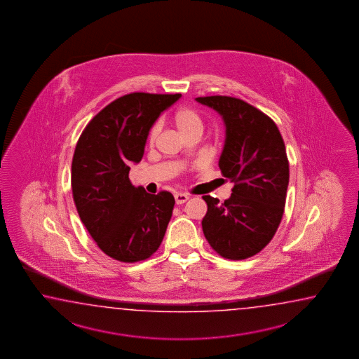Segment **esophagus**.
Masks as SVG:
<instances>
[{
    "mask_svg": "<svg viewBox=\"0 0 359 359\" xmlns=\"http://www.w3.org/2000/svg\"><path fill=\"white\" fill-rule=\"evenodd\" d=\"M175 198H176L177 205H181V204H184L189 200V196L186 194H176Z\"/></svg>",
    "mask_w": 359,
    "mask_h": 359,
    "instance_id": "1",
    "label": "esophagus"
}]
</instances>
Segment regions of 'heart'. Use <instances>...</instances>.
<instances>
[{
  "label": "heart",
  "instance_id": "heart-1",
  "mask_svg": "<svg viewBox=\"0 0 359 359\" xmlns=\"http://www.w3.org/2000/svg\"><path fill=\"white\" fill-rule=\"evenodd\" d=\"M175 123L183 136H187L191 132H195V130H203L204 127L201 115L194 107H181L180 110H177L175 114ZM158 133H159V124H155L150 130L149 141L154 142Z\"/></svg>",
  "mask_w": 359,
  "mask_h": 359
}]
</instances>
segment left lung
Wrapping results in <instances>:
<instances>
[{
  "label": "left lung",
  "mask_w": 359,
  "mask_h": 359,
  "mask_svg": "<svg viewBox=\"0 0 359 359\" xmlns=\"http://www.w3.org/2000/svg\"><path fill=\"white\" fill-rule=\"evenodd\" d=\"M196 101L223 118L226 141L219 168L235 183L224 203L203 196L208 205L201 222L204 236L223 258L246 259L267 246L283 219L289 186L285 142L276 123L244 100L206 96Z\"/></svg>",
  "instance_id": "8db88e82"
}]
</instances>
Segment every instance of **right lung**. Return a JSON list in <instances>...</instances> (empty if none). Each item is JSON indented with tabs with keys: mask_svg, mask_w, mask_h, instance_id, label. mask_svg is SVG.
I'll return each instance as SVG.
<instances>
[{
	"mask_svg": "<svg viewBox=\"0 0 359 359\" xmlns=\"http://www.w3.org/2000/svg\"><path fill=\"white\" fill-rule=\"evenodd\" d=\"M181 97L133 92L114 100L86 126L72 161L76 212L102 252L124 263L150 258L168 227L175 198L135 187L130 165L140 163L150 128Z\"/></svg>",
	"mask_w": 359,
	"mask_h": 359,
	"instance_id": "add662e5",
	"label": "right lung"
}]
</instances>
